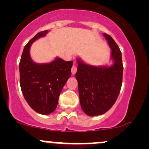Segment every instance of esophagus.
Segmentation results:
<instances>
[{
    "instance_id": "1",
    "label": "esophagus",
    "mask_w": 149,
    "mask_h": 149,
    "mask_svg": "<svg viewBox=\"0 0 149 149\" xmlns=\"http://www.w3.org/2000/svg\"><path fill=\"white\" fill-rule=\"evenodd\" d=\"M77 71V68H76V65H73V66H72V68H71V73H72L73 75L76 74Z\"/></svg>"
}]
</instances>
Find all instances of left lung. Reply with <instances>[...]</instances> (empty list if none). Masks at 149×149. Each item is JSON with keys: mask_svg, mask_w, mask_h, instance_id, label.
I'll return each instance as SVG.
<instances>
[{"mask_svg": "<svg viewBox=\"0 0 149 149\" xmlns=\"http://www.w3.org/2000/svg\"><path fill=\"white\" fill-rule=\"evenodd\" d=\"M111 49L110 66H94L77 58L78 93L82 110L89 116L105 113L115 104L122 85V54L111 36L103 34Z\"/></svg>", "mask_w": 149, "mask_h": 149, "instance_id": "1", "label": "left lung"}]
</instances>
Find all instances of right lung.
<instances>
[{
	"mask_svg": "<svg viewBox=\"0 0 149 149\" xmlns=\"http://www.w3.org/2000/svg\"><path fill=\"white\" fill-rule=\"evenodd\" d=\"M48 32H39L29 41L19 62L20 86L24 97L33 110L42 115H49L56 109L59 95L71 77L73 63L58 57L50 62L42 64L31 59V46Z\"/></svg>",
	"mask_w": 149,
	"mask_h": 149,
	"instance_id": "add662e5",
	"label": "right lung"
}]
</instances>
